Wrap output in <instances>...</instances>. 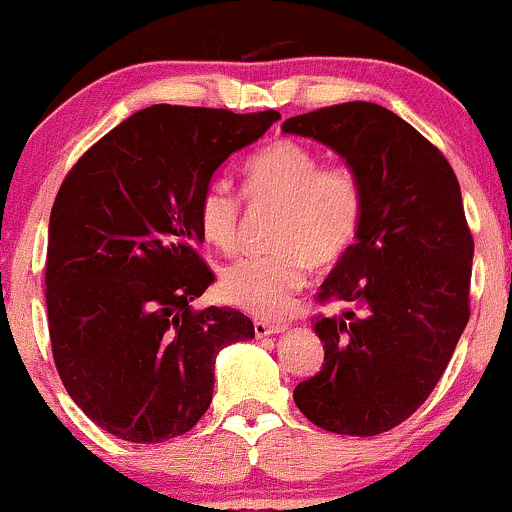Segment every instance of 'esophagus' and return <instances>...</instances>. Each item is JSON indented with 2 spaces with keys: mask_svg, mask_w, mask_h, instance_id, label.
<instances>
[{
  "mask_svg": "<svg viewBox=\"0 0 512 512\" xmlns=\"http://www.w3.org/2000/svg\"><path fill=\"white\" fill-rule=\"evenodd\" d=\"M286 330H289V325H284V322H262V320L255 322L257 337H272V334H281Z\"/></svg>",
  "mask_w": 512,
  "mask_h": 512,
  "instance_id": "1",
  "label": "esophagus"
}]
</instances>
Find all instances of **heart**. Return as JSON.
Returning a JSON list of instances; mask_svg holds the SVG:
<instances>
[{
    "label": "heart",
    "instance_id": "obj_1",
    "mask_svg": "<svg viewBox=\"0 0 512 512\" xmlns=\"http://www.w3.org/2000/svg\"><path fill=\"white\" fill-rule=\"evenodd\" d=\"M245 195L276 209L264 255L240 257L221 274L228 303L272 317L303 286L308 269L327 267L349 252L361 226V180L349 166H322L317 151L293 139L264 146L245 163ZM202 238L219 250L238 245L240 199L221 182L197 202Z\"/></svg>",
    "mask_w": 512,
    "mask_h": 512
}]
</instances>
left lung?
<instances>
[{
    "mask_svg": "<svg viewBox=\"0 0 512 512\" xmlns=\"http://www.w3.org/2000/svg\"><path fill=\"white\" fill-rule=\"evenodd\" d=\"M284 134L325 144L361 180V226L337 262L317 317L325 363L293 390L325 431L378 436L409 419L448 368L469 320L474 240L460 182L445 156L378 103H342L289 117Z\"/></svg>",
    "mask_w": 512,
    "mask_h": 512,
    "instance_id": "obj_1",
    "label": "left lung"
}]
</instances>
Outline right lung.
<instances>
[{"label":"right lung","instance_id":"add662e5","mask_svg":"<svg viewBox=\"0 0 512 512\" xmlns=\"http://www.w3.org/2000/svg\"><path fill=\"white\" fill-rule=\"evenodd\" d=\"M279 117L151 105L64 178L45 269L52 356L103 431L129 443L187 433L211 404L216 354L255 337L236 308L190 310L214 284L197 255V202L228 156Z\"/></svg>","mask_w":512,"mask_h":512}]
</instances>
